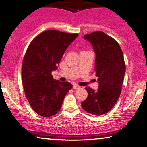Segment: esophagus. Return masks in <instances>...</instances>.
I'll use <instances>...</instances> for the list:
<instances>
[{
	"instance_id": "1",
	"label": "esophagus",
	"mask_w": 147,
	"mask_h": 147,
	"mask_svg": "<svg viewBox=\"0 0 147 147\" xmlns=\"http://www.w3.org/2000/svg\"><path fill=\"white\" fill-rule=\"evenodd\" d=\"M80 88V86L77 85V84H73V88H74V89H78V88Z\"/></svg>"
}]
</instances>
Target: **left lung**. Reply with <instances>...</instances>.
I'll list each match as a JSON object with an SVG mask.
<instances>
[{"label": "left lung", "mask_w": 147, "mask_h": 147, "mask_svg": "<svg viewBox=\"0 0 147 147\" xmlns=\"http://www.w3.org/2000/svg\"><path fill=\"white\" fill-rule=\"evenodd\" d=\"M96 54L95 67L99 86L97 90L85 88L88 97L81 102L82 109L91 115L100 116L113 108L120 94L125 74L126 65L119 43L102 31L85 34Z\"/></svg>", "instance_id": "1"}]
</instances>
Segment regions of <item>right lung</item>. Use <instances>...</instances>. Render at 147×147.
I'll use <instances>...</instances> for the list:
<instances>
[{"mask_svg": "<svg viewBox=\"0 0 147 147\" xmlns=\"http://www.w3.org/2000/svg\"><path fill=\"white\" fill-rule=\"evenodd\" d=\"M77 33L56 30L41 32L30 43L23 58L22 80L26 98L37 114L55 115L61 109L66 94L73 85L54 79L52 73Z\"/></svg>", "mask_w": 147, "mask_h": 147, "instance_id": "add662e5", "label": "right lung"}]
</instances>
